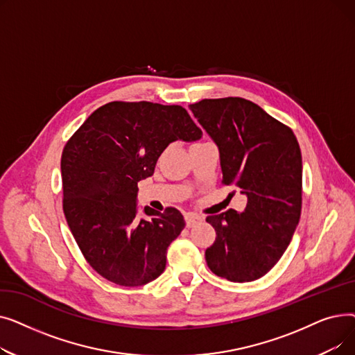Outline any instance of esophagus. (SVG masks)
Returning a JSON list of instances; mask_svg holds the SVG:
<instances>
[{
    "label": "esophagus",
    "instance_id": "1",
    "mask_svg": "<svg viewBox=\"0 0 355 355\" xmlns=\"http://www.w3.org/2000/svg\"><path fill=\"white\" fill-rule=\"evenodd\" d=\"M200 221H202V217L196 213H189L187 216H185V226L187 227H193V226L198 225Z\"/></svg>",
    "mask_w": 355,
    "mask_h": 355
}]
</instances>
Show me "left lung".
Returning <instances> with one entry per match:
<instances>
[{
    "label": "left lung",
    "mask_w": 355,
    "mask_h": 355,
    "mask_svg": "<svg viewBox=\"0 0 355 355\" xmlns=\"http://www.w3.org/2000/svg\"><path fill=\"white\" fill-rule=\"evenodd\" d=\"M220 151L221 184L248 196L243 213L207 216L210 270L232 282L265 276L289 246L302 209V155L293 130L243 98L189 106Z\"/></svg>",
    "instance_id": "obj_1"
}]
</instances>
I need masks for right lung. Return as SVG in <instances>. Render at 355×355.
<instances>
[{"label":"right lung","instance_id":"add662e5","mask_svg":"<svg viewBox=\"0 0 355 355\" xmlns=\"http://www.w3.org/2000/svg\"><path fill=\"white\" fill-rule=\"evenodd\" d=\"M201 129L180 105L109 102L83 122L62 154L63 211L90 268L121 286H142L165 269L185 223L175 207L137 216L138 181L154 174L173 141Z\"/></svg>","mask_w":355,"mask_h":355}]
</instances>
